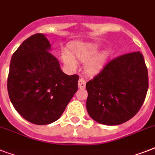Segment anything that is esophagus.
Masks as SVG:
<instances>
[{
    "label": "esophagus",
    "instance_id": "esophagus-1",
    "mask_svg": "<svg viewBox=\"0 0 155 155\" xmlns=\"http://www.w3.org/2000/svg\"><path fill=\"white\" fill-rule=\"evenodd\" d=\"M78 86H79V88L80 89H83V88H84L85 86H86V81L84 80V79H80L79 80V82H78Z\"/></svg>",
    "mask_w": 155,
    "mask_h": 155
}]
</instances>
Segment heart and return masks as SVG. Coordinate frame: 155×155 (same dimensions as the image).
I'll use <instances>...</instances> for the list:
<instances>
[{
    "label": "heart",
    "mask_w": 155,
    "mask_h": 155,
    "mask_svg": "<svg viewBox=\"0 0 155 155\" xmlns=\"http://www.w3.org/2000/svg\"><path fill=\"white\" fill-rule=\"evenodd\" d=\"M100 47L92 43H75L69 47L61 56L63 64L69 69L76 68V62L85 63V72L89 75L98 74L108 57L107 51H99Z\"/></svg>",
    "instance_id": "b5f03b06"
}]
</instances>
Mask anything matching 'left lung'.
<instances>
[{"label":"left lung","instance_id":"left-lung-1","mask_svg":"<svg viewBox=\"0 0 155 155\" xmlns=\"http://www.w3.org/2000/svg\"><path fill=\"white\" fill-rule=\"evenodd\" d=\"M148 87V71L141 52L119 56L86 84L87 113L103 125L126 122L139 111Z\"/></svg>","mask_w":155,"mask_h":155}]
</instances>
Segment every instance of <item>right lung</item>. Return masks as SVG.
Returning a JSON list of instances; mask_svg holds the SVG:
<instances>
[{
	"mask_svg": "<svg viewBox=\"0 0 155 155\" xmlns=\"http://www.w3.org/2000/svg\"><path fill=\"white\" fill-rule=\"evenodd\" d=\"M51 45L36 34L20 45L11 58L8 97L16 111L36 125L55 121L77 92V75H68L50 51Z\"/></svg>",
	"mask_w": 155,
	"mask_h": 155,
	"instance_id": "right-lung-1",
	"label": "right lung"
}]
</instances>
